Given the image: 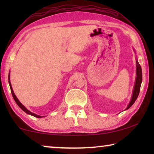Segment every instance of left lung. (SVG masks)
I'll return each instance as SVG.
<instances>
[{"label": "left lung", "instance_id": "8db88e82", "mask_svg": "<svg viewBox=\"0 0 154 154\" xmlns=\"http://www.w3.org/2000/svg\"><path fill=\"white\" fill-rule=\"evenodd\" d=\"M136 64H137V71H136L137 77H136V80H135L134 90H133V92H132L131 100H130L129 105L127 106L126 110L128 109H129L130 106L134 103L135 100H137V98L138 97V96H139V94L140 92V85H141V82H142V69H141V66H140V65L139 64L137 60H136Z\"/></svg>", "mask_w": 154, "mask_h": 154}]
</instances>
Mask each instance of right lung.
<instances>
[{
    "label": "right lung",
    "instance_id": "add662e5",
    "mask_svg": "<svg viewBox=\"0 0 154 154\" xmlns=\"http://www.w3.org/2000/svg\"><path fill=\"white\" fill-rule=\"evenodd\" d=\"M9 80H10V75H9ZM9 86H10V88H11V94H12V96H13V97H14V99L15 100V103H17V105L20 106V107L22 109L23 111H24V112H26V113H28V114H29V115H31V116H34V117H35V118H42V116H38V115H36V114H35V113H32V112H30V111H28V109L25 107V106L22 105V103H21L20 101H19V100H18L17 99V98L16 97V96L15 95V94H14V90H13V89H12V87H11V82H10V81H9ZM43 117H44V116H43Z\"/></svg>",
    "mask_w": 154,
    "mask_h": 154
}]
</instances>
